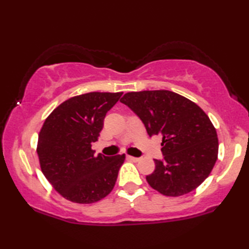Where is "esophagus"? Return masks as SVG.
Here are the masks:
<instances>
[{
	"instance_id": "1",
	"label": "esophagus",
	"mask_w": 249,
	"mask_h": 249,
	"mask_svg": "<svg viewBox=\"0 0 249 249\" xmlns=\"http://www.w3.org/2000/svg\"><path fill=\"white\" fill-rule=\"evenodd\" d=\"M126 159H128V160H130V161H134V162L140 161V158L133 157V156H126Z\"/></svg>"
}]
</instances>
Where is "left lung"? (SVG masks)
I'll use <instances>...</instances> for the list:
<instances>
[{"label":"left lung","instance_id":"left-lung-1","mask_svg":"<svg viewBox=\"0 0 249 249\" xmlns=\"http://www.w3.org/2000/svg\"><path fill=\"white\" fill-rule=\"evenodd\" d=\"M121 102L144 123L147 133L161 135L163 158L146 177L155 190L180 196L195 190L212 171L218 153L216 129L203 109L168 90L128 92Z\"/></svg>","mask_w":249,"mask_h":249}]
</instances>
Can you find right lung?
Returning a JSON list of instances; mask_svg holds the SVG:
<instances>
[{"label":"right lung","instance_id":"obj_1","mask_svg":"<svg viewBox=\"0 0 249 249\" xmlns=\"http://www.w3.org/2000/svg\"><path fill=\"white\" fill-rule=\"evenodd\" d=\"M123 92H90L65 101L46 119L37 144L41 171L54 190L74 203L102 200L114 188L125 155L95 156L107 113Z\"/></svg>","mask_w":249,"mask_h":249}]
</instances>
